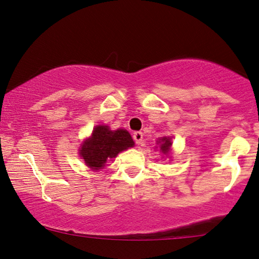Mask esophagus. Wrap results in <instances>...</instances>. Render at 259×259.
Here are the masks:
<instances>
[{
	"instance_id": "esophagus-1",
	"label": "esophagus",
	"mask_w": 259,
	"mask_h": 259,
	"mask_svg": "<svg viewBox=\"0 0 259 259\" xmlns=\"http://www.w3.org/2000/svg\"><path fill=\"white\" fill-rule=\"evenodd\" d=\"M133 138H134L135 143H136L137 145H140V144H142V141H143V134H142L141 131H136V133H134Z\"/></svg>"
}]
</instances>
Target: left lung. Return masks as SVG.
I'll list each match as a JSON object with an SVG mask.
<instances>
[{
    "mask_svg": "<svg viewBox=\"0 0 259 259\" xmlns=\"http://www.w3.org/2000/svg\"><path fill=\"white\" fill-rule=\"evenodd\" d=\"M159 143H161V150H162V152H164V154H167V152H169V150H170V147H171L170 138L162 137L161 141H159Z\"/></svg>",
    "mask_w": 259,
    "mask_h": 259,
    "instance_id": "obj_1",
    "label": "left lung"
}]
</instances>
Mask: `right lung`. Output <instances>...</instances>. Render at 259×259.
<instances>
[{"instance_id": "add662e5", "label": "right lung", "mask_w": 259, "mask_h": 259, "mask_svg": "<svg viewBox=\"0 0 259 259\" xmlns=\"http://www.w3.org/2000/svg\"><path fill=\"white\" fill-rule=\"evenodd\" d=\"M134 147V141L126 130L111 131L108 125H98L92 137L84 141L79 154L85 164L94 170L102 169L109 158H114L119 152Z\"/></svg>"}]
</instances>
